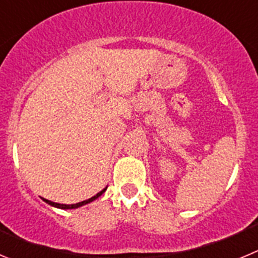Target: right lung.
I'll return each mask as SVG.
<instances>
[{
	"instance_id": "add662e5",
	"label": "right lung",
	"mask_w": 258,
	"mask_h": 258,
	"mask_svg": "<svg viewBox=\"0 0 258 258\" xmlns=\"http://www.w3.org/2000/svg\"><path fill=\"white\" fill-rule=\"evenodd\" d=\"M104 191H106V188H103V190H102L101 192H98L97 195H95V197L90 198V199L84 200V202H81V203H76V204H71V206H67V204H59V203L50 202V200H46V199H44V202H46L47 204H50V206L56 207V208H60V209H75V208H79V207H81V206H85V204H88V203H90V202H93V200H95V199H97V198L101 197V195L104 192Z\"/></svg>"
}]
</instances>
